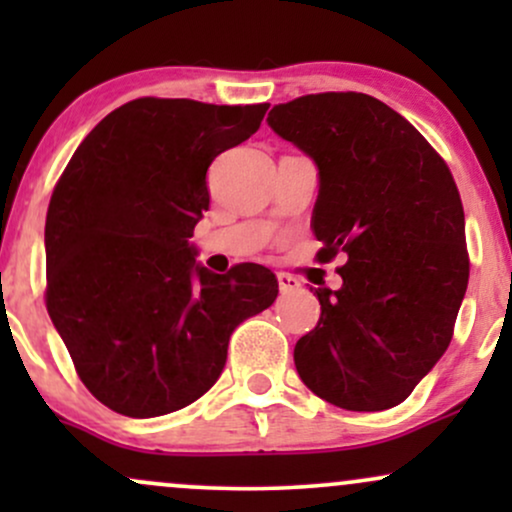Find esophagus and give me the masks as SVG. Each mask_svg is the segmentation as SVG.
Returning <instances> with one entry per match:
<instances>
[{"label": "esophagus", "mask_w": 512, "mask_h": 512, "mask_svg": "<svg viewBox=\"0 0 512 512\" xmlns=\"http://www.w3.org/2000/svg\"><path fill=\"white\" fill-rule=\"evenodd\" d=\"M276 281H279V289H281V293H291V291H298V289H301V281H298L296 276H291V274L279 272V274H276Z\"/></svg>", "instance_id": "obj_1"}]
</instances>
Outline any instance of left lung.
Wrapping results in <instances>:
<instances>
[{
	"instance_id": "8db88e82",
	"label": "left lung",
	"mask_w": 512,
	"mask_h": 512,
	"mask_svg": "<svg viewBox=\"0 0 512 512\" xmlns=\"http://www.w3.org/2000/svg\"><path fill=\"white\" fill-rule=\"evenodd\" d=\"M267 122L317 166L320 260L346 252L342 289L315 291L322 313L293 349L298 375L334 407H397L445 354L467 291L455 180L419 129L366 93L296 98Z\"/></svg>"
}]
</instances>
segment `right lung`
Returning <instances> with one entry per match:
<instances>
[{"mask_svg": "<svg viewBox=\"0 0 512 512\" xmlns=\"http://www.w3.org/2000/svg\"><path fill=\"white\" fill-rule=\"evenodd\" d=\"M269 105L137 98L74 151L45 221L48 313L81 383L132 419L178 411L226 366L228 339L274 303L262 264L214 274L190 243L207 170Z\"/></svg>", "mask_w": 512, "mask_h": 512, "instance_id": "right-lung-1", "label": "right lung"}]
</instances>
